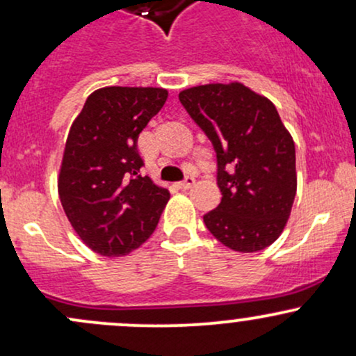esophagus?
Returning a JSON list of instances; mask_svg holds the SVG:
<instances>
[{
    "mask_svg": "<svg viewBox=\"0 0 356 356\" xmlns=\"http://www.w3.org/2000/svg\"><path fill=\"white\" fill-rule=\"evenodd\" d=\"M194 182H196V181H194V177H186L184 181H181V182H179L177 186H179V189L186 191V189H191V187L194 186Z\"/></svg>",
    "mask_w": 356,
    "mask_h": 356,
    "instance_id": "1",
    "label": "esophagus"
}]
</instances>
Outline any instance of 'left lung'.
I'll return each mask as SVG.
<instances>
[{
  "instance_id": "left-lung-1",
  "label": "left lung",
  "mask_w": 356,
  "mask_h": 356,
  "mask_svg": "<svg viewBox=\"0 0 356 356\" xmlns=\"http://www.w3.org/2000/svg\"><path fill=\"white\" fill-rule=\"evenodd\" d=\"M179 99L216 152L222 197L206 228L235 252L270 247L298 191L294 140L273 103L240 83L196 86Z\"/></svg>"
}]
</instances>
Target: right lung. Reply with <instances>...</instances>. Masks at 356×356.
Here are the masks:
<instances>
[{"label": "right lung", "mask_w": 356, "mask_h": 356, "mask_svg": "<svg viewBox=\"0 0 356 356\" xmlns=\"http://www.w3.org/2000/svg\"><path fill=\"white\" fill-rule=\"evenodd\" d=\"M162 88H101L86 99L65 142L58 197L92 252L121 257L154 233L169 191L140 174L138 135L165 104Z\"/></svg>", "instance_id": "right-lung-1"}]
</instances>
